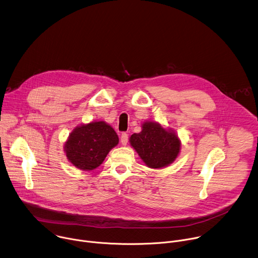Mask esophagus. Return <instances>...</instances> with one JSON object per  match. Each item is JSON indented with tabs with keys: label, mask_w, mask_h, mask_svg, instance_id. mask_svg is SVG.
Masks as SVG:
<instances>
[{
	"label": "esophagus",
	"mask_w": 258,
	"mask_h": 258,
	"mask_svg": "<svg viewBox=\"0 0 258 258\" xmlns=\"http://www.w3.org/2000/svg\"><path fill=\"white\" fill-rule=\"evenodd\" d=\"M128 142V134L127 133H122L121 135V143L122 145H126Z\"/></svg>",
	"instance_id": "esophagus-1"
}]
</instances>
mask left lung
Wrapping results in <instances>:
<instances>
[{"mask_svg": "<svg viewBox=\"0 0 258 258\" xmlns=\"http://www.w3.org/2000/svg\"><path fill=\"white\" fill-rule=\"evenodd\" d=\"M130 145L150 169H163L173 164L181 151V140L172 128L154 121H145L141 131L129 138Z\"/></svg>", "mask_w": 258, "mask_h": 258, "instance_id": "obj_1", "label": "left lung"}]
</instances>
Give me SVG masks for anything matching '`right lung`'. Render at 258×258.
Returning <instances> with one entry per match:
<instances>
[{"instance_id":"1","label":"right lung","mask_w":258,"mask_h":258,"mask_svg":"<svg viewBox=\"0 0 258 258\" xmlns=\"http://www.w3.org/2000/svg\"><path fill=\"white\" fill-rule=\"evenodd\" d=\"M119 143L114 128L105 121H91L73 129L64 143L67 160L81 171H92Z\"/></svg>"}]
</instances>
